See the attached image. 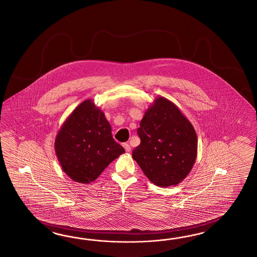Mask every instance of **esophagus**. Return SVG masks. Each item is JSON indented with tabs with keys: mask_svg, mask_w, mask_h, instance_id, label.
<instances>
[{
	"mask_svg": "<svg viewBox=\"0 0 257 257\" xmlns=\"http://www.w3.org/2000/svg\"><path fill=\"white\" fill-rule=\"evenodd\" d=\"M123 148L125 149L126 152H130L131 151V147H130V145L128 144V143H124L123 144Z\"/></svg>",
	"mask_w": 257,
	"mask_h": 257,
	"instance_id": "obj_1",
	"label": "esophagus"
}]
</instances>
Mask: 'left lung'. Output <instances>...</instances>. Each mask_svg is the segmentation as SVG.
<instances>
[{"mask_svg": "<svg viewBox=\"0 0 257 257\" xmlns=\"http://www.w3.org/2000/svg\"><path fill=\"white\" fill-rule=\"evenodd\" d=\"M138 134L141 143L133 159L154 185L180 184L193 168L198 153L194 127L172 101L157 96L146 110Z\"/></svg>", "mask_w": 257, "mask_h": 257, "instance_id": "left-lung-1", "label": "left lung"}]
</instances>
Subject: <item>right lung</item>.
<instances>
[{
  "label": "right lung",
  "mask_w": 257,
  "mask_h": 257,
  "mask_svg": "<svg viewBox=\"0 0 257 257\" xmlns=\"http://www.w3.org/2000/svg\"><path fill=\"white\" fill-rule=\"evenodd\" d=\"M57 160L66 175L81 184L94 181L124 149L112 138L100 107L86 99L65 119L55 140Z\"/></svg>",
  "instance_id": "right-lung-1"
}]
</instances>
